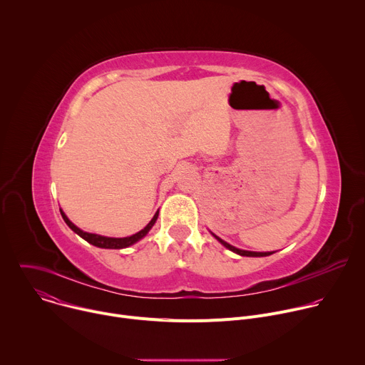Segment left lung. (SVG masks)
<instances>
[{
	"instance_id": "1",
	"label": "left lung",
	"mask_w": 365,
	"mask_h": 365,
	"mask_svg": "<svg viewBox=\"0 0 365 365\" xmlns=\"http://www.w3.org/2000/svg\"><path fill=\"white\" fill-rule=\"evenodd\" d=\"M225 248H228V250H231L232 252H235V254H238V255H242V257H267V255H272L273 252H276V251H266V252H259V251H247V250H241V248H237V247H234V245H231V244H228L227 241H224V240H221L218 235H215L214 232H211Z\"/></svg>"
}]
</instances>
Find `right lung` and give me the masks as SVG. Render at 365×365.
I'll return each instance as SVG.
<instances>
[{"mask_svg": "<svg viewBox=\"0 0 365 365\" xmlns=\"http://www.w3.org/2000/svg\"><path fill=\"white\" fill-rule=\"evenodd\" d=\"M61 214H62V218L65 220V222L68 224V227L76 232L81 238H83L85 241H88L89 244L95 245V247H99V248H111V250H120V248H127L133 244H135L137 241H140L141 238H144L148 231L153 228V225L155 224V221H158V217H159V211L154 214V217L151 218V221L138 232L130 235V237H124V238H114V237H103V235H98V234H91V232H85L82 231L81 228H78L68 217L66 214L61 210Z\"/></svg>", "mask_w": 365, "mask_h": 365, "instance_id": "obj_1", "label": "right lung"}]
</instances>
